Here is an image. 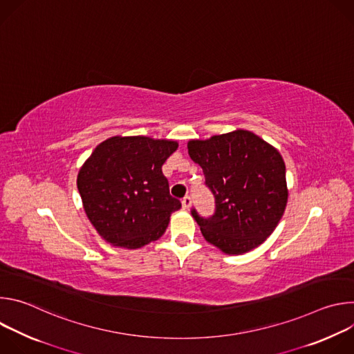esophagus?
<instances>
[{"instance_id":"obj_1","label":"esophagus","mask_w":354,"mask_h":354,"mask_svg":"<svg viewBox=\"0 0 354 354\" xmlns=\"http://www.w3.org/2000/svg\"><path fill=\"white\" fill-rule=\"evenodd\" d=\"M190 205H192L190 196H185V197L182 198V206H183V209H189V207H190Z\"/></svg>"}]
</instances>
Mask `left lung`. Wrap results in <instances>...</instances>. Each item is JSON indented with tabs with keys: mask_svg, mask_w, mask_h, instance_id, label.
Returning a JSON list of instances; mask_svg holds the SVG:
<instances>
[{
	"mask_svg": "<svg viewBox=\"0 0 354 354\" xmlns=\"http://www.w3.org/2000/svg\"><path fill=\"white\" fill-rule=\"evenodd\" d=\"M187 149L214 196L213 216L203 217L192 209L206 241L228 255L263 243L287 205L286 165L279 151L246 130L192 140Z\"/></svg>",
	"mask_w": 354,
	"mask_h": 354,
	"instance_id": "obj_1",
	"label": "left lung"
}]
</instances>
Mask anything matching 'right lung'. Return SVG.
I'll list each match as a JSON object with an SVG mask.
<instances>
[{"label": "right lung", "mask_w": 354, "mask_h": 354, "mask_svg": "<svg viewBox=\"0 0 354 354\" xmlns=\"http://www.w3.org/2000/svg\"><path fill=\"white\" fill-rule=\"evenodd\" d=\"M176 141L112 137L100 142L80 169L84 210L105 241L137 249L158 239L169 217L182 207L169 194L162 165Z\"/></svg>", "instance_id": "1"}]
</instances>
